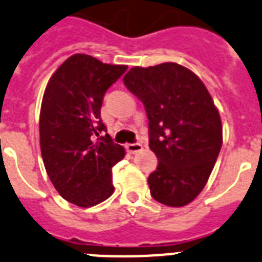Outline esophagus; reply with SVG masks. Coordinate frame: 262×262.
Returning a JSON list of instances; mask_svg holds the SVG:
<instances>
[{
    "label": "esophagus",
    "instance_id": "obj_1",
    "mask_svg": "<svg viewBox=\"0 0 262 262\" xmlns=\"http://www.w3.org/2000/svg\"><path fill=\"white\" fill-rule=\"evenodd\" d=\"M126 149L129 154H136L142 151L143 146L140 143H128V144H126Z\"/></svg>",
    "mask_w": 262,
    "mask_h": 262
}]
</instances>
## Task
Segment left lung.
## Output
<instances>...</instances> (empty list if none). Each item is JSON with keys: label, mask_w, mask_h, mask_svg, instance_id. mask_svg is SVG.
Returning <instances> with one entry per match:
<instances>
[{"label": "left lung", "mask_w": 262, "mask_h": 262, "mask_svg": "<svg viewBox=\"0 0 262 262\" xmlns=\"http://www.w3.org/2000/svg\"><path fill=\"white\" fill-rule=\"evenodd\" d=\"M123 82L144 104L149 148L159 160L151 196L183 207L203 191L223 144V127L207 87L182 64L133 67Z\"/></svg>", "instance_id": "1"}]
</instances>
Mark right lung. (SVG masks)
I'll return each mask as SVG.
<instances>
[{
	"instance_id": "add662e5",
	"label": "right lung",
	"mask_w": 262,
	"mask_h": 262,
	"mask_svg": "<svg viewBox=\"0 0 262 262\" xmlns=\"http://www.w3.org/2000/svg\"><path fill=\"white\" fill-rule=\"evenodd\" d=\"M127 66L74 54L58 67L43 94L39 143L43 164L58 193L78 207L97 205L113 195L111 168L124 158L100 119L108 87Z\"/></svg>"
}]
</instances>
